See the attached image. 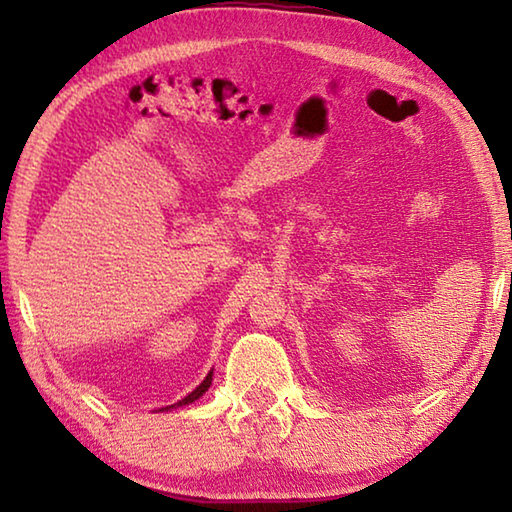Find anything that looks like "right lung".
<instances>
[{
  "mask_svg": "<svg viewBox=\"0 0 512 512\" xmlns=\"http://www.w3.org/2000/svg\"><path fill=\"white\" fill-rule=\"evenodd\" d=\"M212 386V370L207 372V377L201 381V384H198L192 393H189L187 397H183V400L180 402H176V404H171V406H164V409H158V411H173V409H180V406H187V404H192V402H196V400H201V397L205 395V391L207 388Z\"/></svg>",
  "mask_w": 512,
  "mask_h": 512,
  "instance_id": "obj_1",
  "label": "right lung"
}]
</instances>
